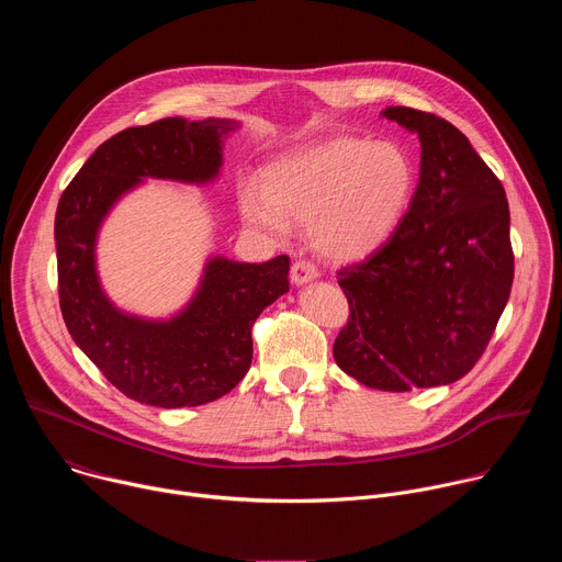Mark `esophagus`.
<instances>
[{"mask_svg": "<svg viewBox=\"0 0 562 562\" xmlns=\"http://www.w3.org/2000/svg\"><path fill=\"white\" fill-rule=\"evenodd\" d=\"M315 278H317V269L311 262H306V260L293 262V267H291V282L295 286H302V284L315 280Z\"/></svg>", "mask_w": 562, "mask_h": 562, "instance_id": "obj_1", "label": "esophagus"}]
</instances>
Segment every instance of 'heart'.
<instances>
[{"instance_id": "1", "label": "heart", "mask_w": 562, "mask_h": 562, "mask_svg": "<svg viewBox=\"0 0 562 562\" xmlns=\"http://www.w3.org/2000/svg\"><path fill=\"white\" fill-rule=\"evenodd\" d=\"M416 189V167L395 142L336 137L278 157L262 184L237 193L243 222L286 243L308 224L311 245L331 262H358L380 251L403 222Z\"/></svg>"}]
</instances>
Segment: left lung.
<instances>
[{
  "mask_svg": "<svg viewBox=\"0 0 562 562\" xmlns=\"http://www.w3.org/2000/svg\"><path fill=\"white\" fill-rule=\"evenodd\" d=\"M380 115L418 135L420 182L389 243L338 273L351 313L334 358L380 391L451 384L483 356L509 300L507 195L447 120L407 106Z\"/></svg>",
  "mask_w": 562,
  "mask_h": 562,
  "instance_id": "1",
  "label": "left lung"
}]
</instances>
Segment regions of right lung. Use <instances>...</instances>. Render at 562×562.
Returning a JSON list of instances; mask_svg holds the SVG:
<instances>
[{"label": "right lung", "mask_w": 562, "mask_h": 562, "mask_svg": "<svg viewBox=\"0 0 562 562\" xmlns=\"http://www.w3.org/2000/svg\"><path fill=\"white\" fill-rule=\"evenodd\" d=\"M235 120L167 117L106 139L59 198V306L75 345L142 405L198 407L228 393L251 367L256 317L289 291V258L262 265L209 256L191 300L169 317L122 311L98 276V235L113 206L146 180H217Z\"/></svg>", "instance_id": "right-lung-1"}]
</instances>
